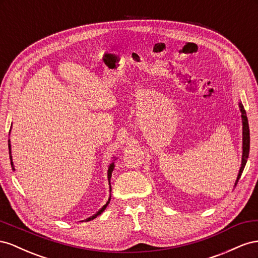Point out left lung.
<instances>
[{"instance_id":"obj_1","label":"left lung","mask_w":258,"mask_h":258,"mask_svg":"<svg viewBox=\"0 0 258 258\" xmlns=\"http://www.w3.org/2000/svg\"><path fill=\"white\" fill-rule=\"evenodd\" d=\"M239 108H240L241 117H242V161H241V167H240L237 180L234 182V187L237 186V183L241 177V174L244 170V166L247 162L248 153H249V128H248L247 116L242 102H239Z\"/></svg>"}]
</instances>
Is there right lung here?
Returning a JSON list of instances; mask_svg holds the SVG:
<instances>
[{
    "instance_id": "right-lung-1",
    "label": "right lung",
    "mask_w": 258,
    "mask_h": 258,
    "mask_svg": "<svg viewBox=\"0 0 258 258\" xmlns=\"http://www.w3.org/2000/svg\"><path fill=\"white\" fill-rule=\"evenodd\" d=\"M12 128V127H11ZM9 149H10V159H11V164H12V168H13V171H15V166H14V163H13V159H12V149H11V141L9 139ZM114 161V160H113ZM113 168H114V162H112L111 164L109 165V167H108V181H109V192H110V195H109V199H108V201H107V203L104 205V207H102L96 214L95 215H93L92 217H90V218H87L86 219V222H88V220H92V219H94V218H96L98 215H100L102 212H104L105 210H106V208L108 207V204L110 203V200H111V185H110V179H111V176H112V172H113Z\"/></svg>"
}]
</instances>
